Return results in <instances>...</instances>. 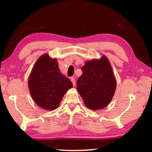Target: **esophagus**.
I'll use <instances>...</instances> for the list:
<instances>
[{
  "label": "esophagus",
  "mask_w": 152,
  "mask_h": 152,
  "mask_svg": "<svg viewBox=\"0 0 152 152\" xmlns=\"http://www.w3.org/2000/svg\"><path fill=\"white\" fill-rule=\"evenodd\" d=\"M70 81H71V82L72 83V84H73V86H75V78L71 77L70 78Z\"/></svg>",
  "instance_id": "1"
}]
</instances>
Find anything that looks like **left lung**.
Returning a JSON list of instances; mask_svg holds the SVG:
<instances>
[{"mask_svg":"<svg viewBox=\"0 0 152 152\" xmlns=\"http://www.w3.org/2000/svg\"><path fill=\"white\" fill-rule=\"evenodd\" d=\"M77 90L88 109L93 111L107 107L113 99L116 80L111 64L105 55L85 62Z\"/></svg>","mask_w":152,"mask_h":152,"instance_id":"obj_1","label":"left lung"}]
</instances>
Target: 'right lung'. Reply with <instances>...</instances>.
I'll use <instances>...</instances> for the list:
<instances>
[{"label": "right lung", "instance_id": "1", "mask_svg": "<svg viewBox=\"0 0 152 152\" xmlns=\"http://www.w3.org/2000/svg\"><path fill=\"white\" fill-rule=\"evenodd\" d=\"M28 88L32 99L39 107L53 111L59 107L64 94L72 88V84L60 72L57 60L44 54L31 70Z\"/></svg>", "mask_w": 152, "mask_h": 152}]
</instances>
